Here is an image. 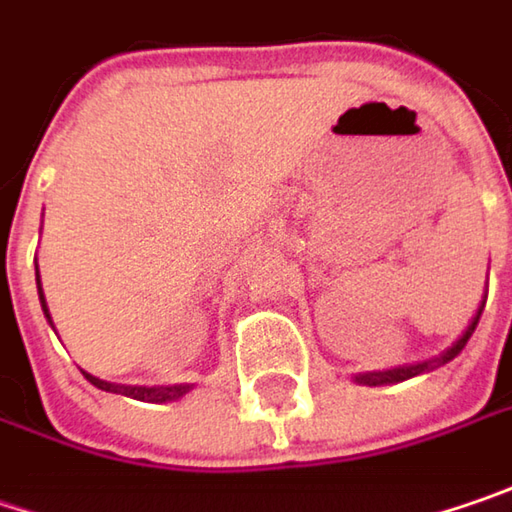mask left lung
Segmentation results:
<instances>
[{"label": "left lung", "mask_w": 512, "mask_h": 512, "mask_svg": "<svg viewBox=\"0 0 512 512\" xmlns=\"http://www.w3.org/2000/svg\"><path fill=\"white\" fill-rule=\"evenodd\" d=\"M484 302H487V294H484V299H481V305H478V311L473 314L470 325L464 328V334H461V337H458L455 343L449 345L447 351H441L438 357H429V360H421V363H406V366H395V369L363 371V374H354V383H360V386H392V383H403V380H409V377H418V374H426V371L447 366L449 360H455V357H458V354L464 351L467 340L473 337L475 325H478V320H481V311H484Z\"/></svg>", "instance_id": "obj_1"}]
</instances>
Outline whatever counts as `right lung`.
Masks as SVG:
<instances>
[{
  "mask_svg": "<svg viewBox=\"0 0 512 512\" xmlns=\"http://www.w3.org/2000/svg\"><path fill=\"white\" fill-rule=\"evenodd\" d=\"M37 291H39L42 314H45V320L51 322V328H54V320H51V314H48V302H45V294H42L39 268H37ZM83 377L89 380L91 386H97V389H103V392L135 397V400H143V403H167V400H181L187 392H192V383H175V386H126V383H109V380H100V377H94V374H89V371H83Z\"/></svg>",
  "mask_w": 512,
  "mask_h": 512,
  "instance_id": "obj_1",
  "label": "right lung"
}]
</instances>
